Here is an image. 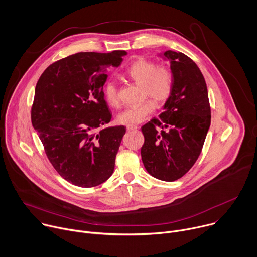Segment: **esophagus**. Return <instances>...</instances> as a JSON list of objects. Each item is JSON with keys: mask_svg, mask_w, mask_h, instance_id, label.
<instances>
[{"mask_svg": "<svg viewBox=\"0 0 257 257\" xmlns=\"http://www.w3.org/2000/svg\"><path fill=\"white\" fill-rule=\"evenodd\" d=\"M138 127L137 126H127V131H134V130H137Z\"/></svg>", "mask_w": 257, "mask_h": 257, "instance_id": "34e87169", "label": "esophagus"}]
</instances>
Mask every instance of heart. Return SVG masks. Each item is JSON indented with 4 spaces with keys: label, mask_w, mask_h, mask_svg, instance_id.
Masks as SVG:
<instances>
[{
    "label": "heart",
    "mask_w": 257,
    "mask_h": 257,
    "mask_svg": "<svg viewBox=\"0 0 257 257\" xmlns=\"http://www.w3.org/2000/svg\"><path fill=\"white\" fill-rule=\"evenodd\" d=\"M126 75L138 84H142L144 94L152 96L157 102H165L171 95L173 77L171 71L165 66H158L156 62L139 58L126 70ZM105 101L114 107L120 105L118 85L114 80H109L103 87ZM156 108L153 99L148 98L139 104L128 106L117 116V122L122 125L133 126L143 122Z\"/></svg>",
    "instance_id": "b5f03b06"
}]
</instances>
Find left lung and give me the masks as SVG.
<instances>
[{
	"mask_svg": "<svg viewBox=\"0 0 257 257\" xmlns=\"http://www.w3.org/2000/svg\"><path fill=\"white\" fill-rule=\"evenodd\" d=\"M173 87L164 112L141 127V159L153 177L173 182L197 161L210 126L207 87L201 71L186 55L167 51Z\"/></svg>",
	"mask_w": 257,
	"mask_h": 257,
	"instance_id": "1",
	"label": "left lung"
}]
</instances>
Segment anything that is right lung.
Instances as JSON below:
<instances>
[{
	"mask_svg": "<svg viewBox=\"0 0 257 257\" xmlns=\"http://www.w3.org/2000/svg\"><path fill=\"white\" fill-rule=\"evenodd\" d=\"M126 55H71L50 65L36 83L32 126L55 170L75 186H97L114 172L126 127L95 130L112 119L102 90L106 72L120 66Z\"/></svg>",
	"mask_w": 257,
	"mask_h": 257,
	"instance_id": "right-lung-1",
	"label": "right lung"
}]
</instances>
